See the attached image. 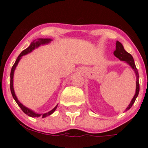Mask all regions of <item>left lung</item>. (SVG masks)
<instances>
[{"label":"left lung","instance_id":"left-lung-1","mask_svg":"<svg viewBox=\"0 0 148 148\" xmlns=\"http://www.w3.org/2000/svg\"><path fill=\"white\" fill-rule=\"evenodd\" d=\"M113 54L116 58H118L119 60L121 61H125L129 65L134 69V72L136 74V93L134 95L133 99H132L131 102L129 105L128 107L126 108L125 111L130 109L131 107L132 106V105L134 104V103L135 102V100L136 99V97L138 95L139 93V76H138V72L137 70L136 67L135 62H134V58L132 57V56L130 53H129L128 52H127L124 49L123 45L120 43V42L117 41L116 42V46H115V50L113 52Z\"/></svg>","mask_w":148,"mask_h":148}]
</instances>
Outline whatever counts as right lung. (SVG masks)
I'll return each instance as SVG.
<instances>
[{
  "label": "right lung",
  "instance_id": "add662e5",
  "mask_svg": "<svg viewBox=\"0 0 148 148\" xmlns=\"http://www.w3.org/2000/svg\"><path fill=\"white\" fill-rule=\"evenodd\" d=\"M51 41V39H42V38L37 39V40L33 41V42H31V44H30V46L28 47V48L25 49V50H23V51H22L21 53L19 54V56H18L17 58H16V61H15L14 64H13L12 67L11 73H10V90H11L12 95L13 98L14 99L15 101H16V103L18 105V106H19L20 108H21L22 111H23V113H25V114L28 115V116L32 117V118H38V117H40V116H41L42 118H45V117L48 116V115H51L52 113L56 111L58 105H56V106L54 107L51 111H49L48 113H44V114H38V113H35V112L32 111V110H30V109H29V108H27V107L23 106V105L21 103H20L19 101L18 100L16 95H15L14 90V87H13V77H14V72L15 69H16V66H17L18 62H19V60H21V57L23 56L26 55V54H28V53H30L35 49H36V48H37V47H40V45H46V44H48Z\"/></svg>",
  "mask_w": 148,
  "mask_h": 148
}]
</instances>
